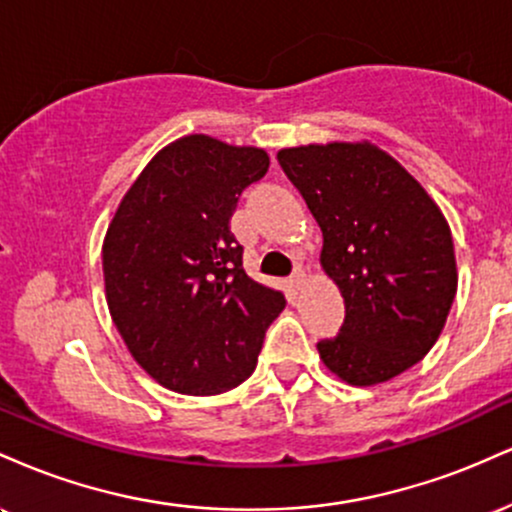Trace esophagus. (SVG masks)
Returning <instances> with one entry per match:
<instances>
[{"mask_svg": "<svg viewBox=\"0 0 512 512\" xmlns=\"http://www.w3.org/2000/svg\"><path fill=\"white\" fill-rule=\"evenodd\" d=\"M303 284H305V272H303V269H296V272H293V276H291V286H293V289H301Z\"/></svg>", "mask_w": 512, "mask_h": 512, "instance_id": "esophagus-1", "label": "esophagus"}]
</instances>
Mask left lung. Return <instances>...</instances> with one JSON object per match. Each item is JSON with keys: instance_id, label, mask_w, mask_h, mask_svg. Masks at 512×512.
I'll use <instances>...</instances> for the list:
<instances>
[{"instance_id": "8db88e82", "label": "left lung", "mask_w": 512, "mask_h": 512, "mask_svg": "<svg viewBox=\"0 0 512 512\" xmlns=\"http://www.w3.org/2000/svg\"><path fill=\"white\" fill-rule=\"evenodd\" d=\"M281 168L322 228L320 264L344 298L342 332L317 344L346 385L387 383L438 342L457 293L443 211L378 144L279 149Z\"/></svg>"}]
</instances>
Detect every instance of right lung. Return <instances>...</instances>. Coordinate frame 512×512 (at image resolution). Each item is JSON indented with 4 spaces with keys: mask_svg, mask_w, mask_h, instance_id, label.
<instances>
[{
    "mask_svg": "<svg viewBox=\"0 0 512 512\" xmlns=\"http://www.w3.org/2000/svg\"><path fill=\"white\" fill-rule=\"evenodd\" d=\"M260 146L185 134L146 163L103 238L105 301L134 361L180 395L248 380L284 293L243 269L238 197L267 173Z\"/></svg>",
    "mask_w": 512,
    "mask_h": 512,
    "instance_id": "obj_1",
    "label": "right lung"
}]
</instances>
